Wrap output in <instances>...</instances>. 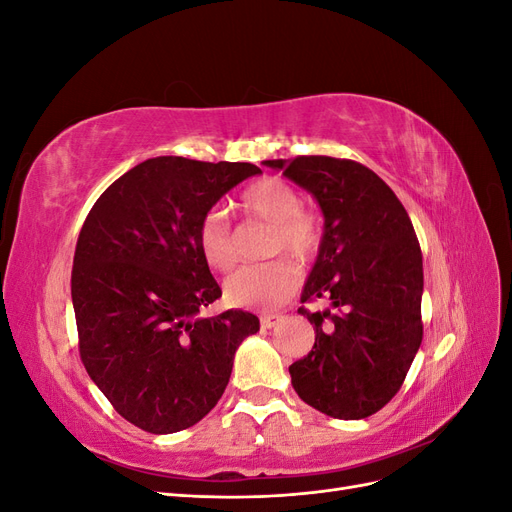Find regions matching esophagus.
Here are the masks:
<instances>
[{"label":"esophagus","instance_id":"obj_1","mask_svg":"<svg viewBox=\"0 0 512 512\" xmlns=\"http://www.w3.org/2000/svg\"><path fill=\"white\" fill-rule=\"evenodd\" d=\"M282 322V316H277V314H265L260 318V327L262 329H273V327H277V324Z\"/></svg>","mask_w":512,"mask_h":512}]
</instances>
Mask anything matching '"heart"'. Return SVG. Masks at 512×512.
I'll return each mask as SVG.
<instances>
[{"mask_svg": "<svg viewBox=\"0 0 512 512\" xmlns=\"http://www.w3.org/2000/svg\"><path fill=\"white\" fill-rule=\"evenodd\" d=\"M239 207L273 226L271 254H288L305 262L320 245L318 220L301 209L299 192L280 177H265L252 183L241 194ZM196 245L207 265L215 271H228L237 260L235 237L222 209H209L196 230ZM299 275L288 260H271L265 265H247L226 277L224 299L232 307L273 309L297 290Z\"/></svg>", "mask_w": 512, "mask_h": 512, "instance_id": "1", "label": "heart"}]
</instances>
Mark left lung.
<instances>
[{
  "mask_svg": "<svg viewBox=\"0 0 512 512\" xmlns=\"http://www.w3.org/2000/svg\"><path fill=\"white\" fill-rule=\"evenodd\" d=\"M318 203L324 230L301 303L324 299L312 352L288 367L297 395L333 418L384 408L404 384L423 339V254L395 192L352 160H265Z\"/></svg>",
  "mask_w": 512,
  "mask_h": 512,
  "instance_id": "8db88e82",
  "label": "left lung"
}]
</instances>
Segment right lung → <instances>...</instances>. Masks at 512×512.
<instances>
[{
    "label": "right lung",
    "instance_id": "obj_1",
    "mask_svg": "<svg viewBox=\"0 0 512 512\" xmlns=\"http://www.w3.org/2000/svg\"><path fill=\"white\" fill-rule=\"evenodd\" d=\"M250 162L151 158L96 200L76 241L72 305L81 359L113 408L149 433L196 425L218 404L235 352L260 329L228 309L196 245L203 215L243 179Z\"/></svg>",
    "mask_w": 512,
    "mask_h": 512
}]
</instances>
